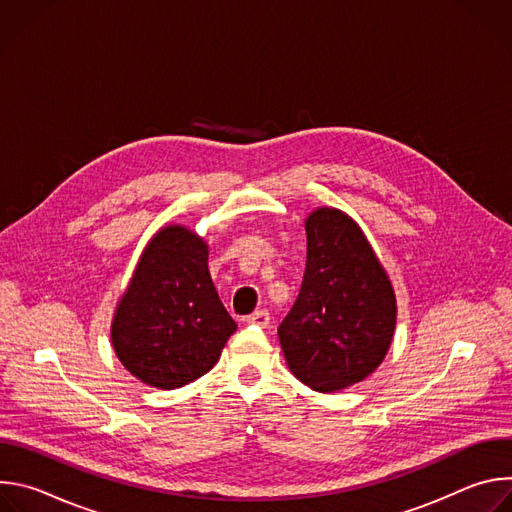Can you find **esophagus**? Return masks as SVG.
<instances>
[{"label":"esophagus","mask_w":512,"mask_h":512,"mask_svg":"<svg viewBox=\"0 0 512 512\" xmlns=\"http://www.w3.org/2000/svg\"><path fill=\"white\" fill-rule=\"evenodd\" d=\"M269 320H271V316H269L267 310H257V312H253L251 316H247V322H249V324H259V326H267Z\"/></svg>","instance_id":"esophagus-1"}]
</instances>
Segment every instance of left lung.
Here are the masks:
<instances>
[{"label":"left lung","mask_w":512,"mask_h":512,"mask_svg":"<svg viewBox=\"0 0 512 512\" xmlns=\"http://www.w3.org/2000/svg\"><path fill=\"white\" fill-rule=\"evenodd\" d=\"M300 294L277 328L291 373L320 393L369 377L397 320L391 281L350 216L320 208L306 221Z\"/></svg>","instance_id":"8db88e82"}]
</instances>
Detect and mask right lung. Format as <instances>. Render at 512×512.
<instances>
[{"label": "right lung", "instance_id": "right-lung-1", "mask_svg": "<svg viewBox=\"0 0 512 512\" xmlns=\"http://www.w3.org/2000/svg\"><path fill=\"white\" fill-rule=\"evenodd\" d=\"M237 330L208 273L206 243L184 227L162 229L145 247L113 320L123 367L158 389L208 373Z\"/></svg>", "mask_w": 512, "mask_h": 512}]
</instances>
